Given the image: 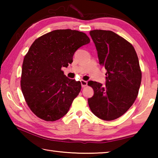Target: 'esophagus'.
Returning a JSON list of instances; mask_svg holds the SVG:
<instances>
[{
	"instance_id": "1",
	"label": "esophagus",
	"mask_w": 158,
	"mask_h": 158,
	"mask_svg": "<svg viewBox=\"0 0 158 158\" xmlns=\"http://www.w3.org/2000/svg\"><path fill=\"white\" fill-rule=\"evenodd\" d=\"M81 81V84L82 87L86 86L87 84H88V82L86 81H84V80H81V81Z\"/></svg>"
}]
</instances>
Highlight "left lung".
Returning a JSON list of instances; mask_svg holds the SVG:
<instances>
[{
    "mask_svg": "<svg viewBox=\"0 0 158 158\" xmlns=\"http://www.w3.org/2000/svg\"><path fill=\"white\" fill-rule=\"evenodd\" d=\"M90 35L98 52L99 63L106 69L105 85L89 81L94 90L88 99L90 110L99 118L112 121L129 109L137 97L141 72L135 48L111 31L94 30Z\"/></svg>",
    "mask_w": 158,
    "mask_h": 158,
    "instance_id": "1",
    "label": "left lung"
}]
</instances>
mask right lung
<instances>
[{"label":"right lung","mask_w":158,"mask_h":158,"mask_svg":"<svg viewBox=\"0 0 158 158\" xmlns=\"http://www.w3.org/2000/svg\"><path fill=\"white\" fill-rule=\"evenodd\" d=\"M89 42L82 32L63 29L49 32L32 44L23 59L21 88L29 108L40 118L55 121L68 112L81 85L68 78L61 68L73 63L76 51Z\"/></svg>","instance_id":"obj_1"}]
</instances>
